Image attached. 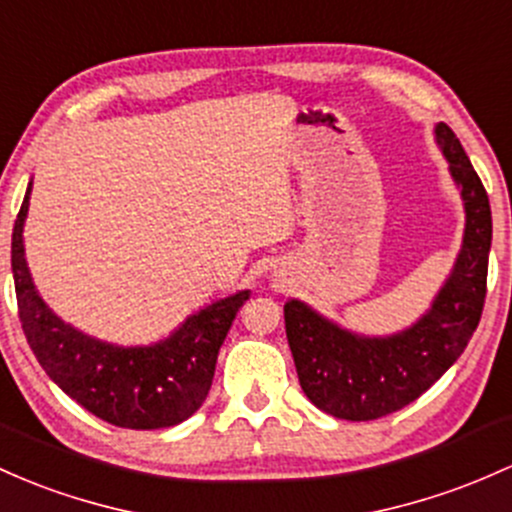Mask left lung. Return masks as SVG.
<instances>
[{
	"label": "left lung",
	"mask_w": 512,
	"mask_h": 512,
	"mask_svg": "<svg viewBox=\"0 0 512 512\" xmlns=\"http://www.w3.org/2000/svg\"><path fill=\"white\" fill-rule=\"evenodd\" d=\"M437 143L462 189L466 228L452 277L413 328L391 338H362L338 328L301 301L284 306L286 338L308 401L342 420H376L401 411L457 362L486 301L491 206L479 174L447 123Z\"/></svg>",
	"instance_id": "obj_1"
}]
</instances>
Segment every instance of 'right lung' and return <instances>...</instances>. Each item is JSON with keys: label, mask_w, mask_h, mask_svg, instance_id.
Here are the masks:
<instances>
[{"label": "right lung", "mask_w": 512, "mask_h": 512, "mask_svg": "<svg viewBox=\"0 0 512 512\" xmlns=\"http://www.w3.org/2000/svg\"><path fill=\"white\" fill-rule=\"evenodd\" d=\"M24 196L11 233V272L24 335L46 374L82 408L116 428H172L201 408L216 372L218 350L250 291L228 296L150 347H116L82 335L38 296L24 260Z\"/></svg>", "instance_id": "obj_1"}]
</instances>
